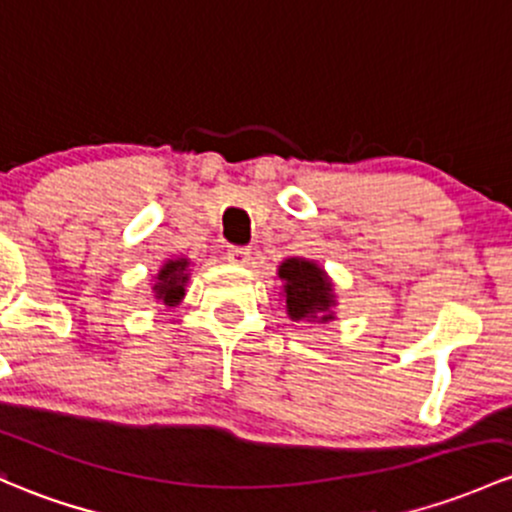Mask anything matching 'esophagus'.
I'll return each mask as SVG.
<instances>
[{
  "label": "esophagus",
  "instance_id": "obj_1",
  "mask_svg": "<svg viewBox=\"0 0 512 512\" xmlns=\"http://www.w3.org/2000/svg\"><path fill=\"white\" fill-rule=\"evenodd\" d=\"M228 262L230 265H238V267L250 265V250H245V247H230Z\"/></svg>",
  "mask_w": 512,
  "mask_h": 512
}]
</instances>
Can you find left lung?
Returning <instances> with one entry per match:
<instances>
[{
	"instance_id": "left-lung-1",
	"label": "left lung",
	"mask_w": 512,
	"mask_h": 512,
	"mask_svg": "<svg viewBox=\"0 0 512 512\" xmlns=\"http://www.w3.org/2000/svg\"><path fill=\"white\" fill-rule=\"evenodd\" d=\"M282 279V299L292 321H319L328 324L336 319V287L328 272L316 260L287 257L277 267Z\"/></svg>"
}]
</instances>
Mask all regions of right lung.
<instances>
[{
	"instance_id": "1",
	"label": "right lung",
	"mask_w": 512,
	"mask_h": 512,
	"mask_svg": "<svg viewBox=\"0 0 512 512\" xmlns=\"http://www.w3.org/2000/svg\"><path fill=\"white\" fill-rule=\"evenodd\" d=\"M188 279H191V260L184 255L169 257L159 267V272L154 274L152 297L171 309V306H176L186 297Z\"/></svg>"
}]
</instances>
